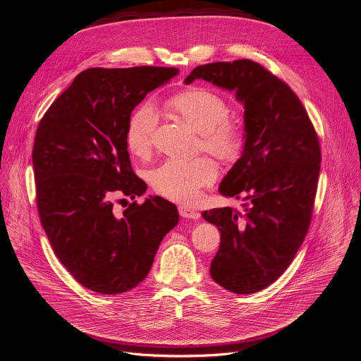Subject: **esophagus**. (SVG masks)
<instances>
[{
  "label": "esophagus",
  "mask_w": 361,
  "mask_h": 361,
  "mask_svg": "<svg viewBox=\"0 0 361 361\" xmlns=\"http://www.w3.org/2000/svg\"><path fill=\"white\" fill-rule=\"evenodd\" d=\"M178 213L181 217L184 219H192V220H198L200 219V213L195 212L194 209L187 207V205H180L178 207Z\"/></svg>",
  "instance_id": "34e87169"
}]
</instances>
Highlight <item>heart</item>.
Wrapping results in <instances>:
<instances>
[{
  "label": "heart",
  "mask_w": 361,
  "mask_h": 361,
  "mask_svg": "<svg viewBox=\"0 0 361 361\" xmlns=\"http://www.w3.org/2000/svg\"><path fill=\"white\" fill-rule=\"evenodd\" d=\"M169 109L198 133L200 147L221 160L240 156L245 134L240 124L230 121L227 101L217 92L190 87L167 101ZM157 127V114L148 104L138 107L130 117L126 141L128 149L145 157L152 148ZM217 176L216 164L207 157L188 161L167 160L149 173V180L161 195L178 201L194 202L201 187L210 184Z\"/></svg>",
  "instance_id": "1"
}]
</instances>
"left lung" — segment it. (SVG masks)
I'll list each match as a JSON object with an SVG mask.
<instances>
[{
  "label": "left lung",
  "instance_id": "left-lung-1",
  "mask_svg": "<svg viewBox=\"0 0 361 361\" xmlns=\"http://www.w3.org/2000/svg\"><path fill=\"white\" fill-rule=\"evenodd\" d=\"M194 80L234 91L244 106L241 157L219 191L245 204L241 210L202 212V219L221 233L213 280L235 294H251L274 283L304 241L320 174L319 138L293 90L260 64H205L184 84Z\"/></svg>",
  "mask_w": 361,
  "mask_h": 361
}]
</instances>
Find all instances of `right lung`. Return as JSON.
I'll return each instance as SVG.
<instances>
[{
	"mask_svg": "<svg viewBox=\"0 0 361 361\" xmlns=\"http://www.w3.org/2000/svg\"><path fill=\"white\" fill-rule=\"evenodd\" d=\"M178 68H88L51 104L35 133L32 166L42 228L59 260L84 287L120 294L148 274L164 235L178 224L177 207L160 195L124 212L147 184L131 169L126 133L145 95Z\"/></svg>",
	"mask_w": 361,
	"mask_h": 361,
	"instance_id": "obj_1",
	"label": "right lung"
}]
</instances>
